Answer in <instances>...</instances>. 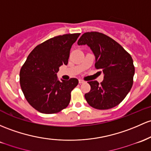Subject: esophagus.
Wrapping results in <instances>:
<instances>
[{"label": "esophagus", "instance_id": "obj_1", "mask_svg": "<svg viewBox=\"0 0 151 151\" xmlns=\"http://www.w3.org/2000/svg\"><path fill=\"white\" fill-rule=\"evenodd\" d=\"M84 81L82 80V79H79V84H82V83H84Z\"/></svg>", "mask_w": 151, "mask_h": 151}]
</instances>
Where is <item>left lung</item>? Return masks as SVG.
<instances>
[{
	"label": "left lung",
	"instance_id": "1",
	"mask_svg": "<svg viewBox=\"0 0 151 151\" xmlns=\"http://www.w3.org/2000/svg\"><path fill=\"white\" fill-rule=\"evenodd\" d=\"M77 44L90 48L95 57L96 69H101L104 74L100 84L97 81L88 82L91 89L84 94L87 103L98 110H107L119 105L133 83L135 67L131 56L118 43L102 33H84Z\"/></svg>",
	"mask_w": 151,
	"mask_h": 151
}]
</instances>
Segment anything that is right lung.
<instances>
[{
    "label": "right lung",
    "mask_w": 151,
    "mask_h": 151,
    "mask_svg": "<svg viewBox=\"0 0 151 151\" xmlns=\"http://www.w3.org/2000/svg\"><path fill=\"white\" fill-rule=\"evenodd\" d=\"M80 34L55 36L36 46L20 71V84L28 102L41 113L60 112L69 104L78 79L58 80L59 67L68 64L70 49Z\"/></svg>",
    "instance_id": "1"
}]
</instances>
